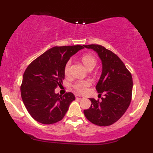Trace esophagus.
Wrapping results in <instances>:
<instances>
[{
  "mask_svg": "<svg viewBox=\"0 0 153 153\" xmlns=\"http://www.w3.org/2000/svg\"><path fill=\"white\" fill-rule=\"evenodd\" d=\"M76 99H82V98H84V97H83V96H79V95H76Z\"/></svg>",
  "mask_w": 153,
  "mask_h": 153,
  "instance_id": "obj_1",
  "label": "esophagus"
}]
</instances>
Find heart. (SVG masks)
<instances>
[{
    "mask_svg": "<svg viewBox=\"0 0 153 153\" xmlns=\"http://www.w3.org/2000/svg\"><path fill=\"white\" fill-rule=\"evenodd\" d=\"M82 61L83 64L87 67L88 69L89 68H93L96 64V59L95 57L93 55L87 53V54H84L82 56ZM71 64V61L68 60L65 64L64 66V74L66 76H68L70 74V67ZM91 85V81L90 79H81V80L77 81L76 83L74 84L73 87L76 91L79 94H85L87 92L88 88Z\"/></svg>",
    "mask_w": 153,
    "mask_h": 153,
    "instance_id": "1",
    "label": "heart"
}]
</instances>
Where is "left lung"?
I'll return each instance as SVG.
<instances>
[{"label": "left lung", "mask_w": 153, "mask_h": 153, "mask_svg": "<svg viewBox=\"0 0 153 153\" xmlns=\"http://www.w3.org/2000/svg\"><path fill=\"white\" fill-rule=\"evenodd\" d=\"M98 53L102 71L96 89L101 100L89 98L92 104L84 110L86 118L98 126H109L124 114L132 100L133 82L130 72L112 51L98 44L84 45Z\"/></svg>", "instance_id": "1"}]
</instances>
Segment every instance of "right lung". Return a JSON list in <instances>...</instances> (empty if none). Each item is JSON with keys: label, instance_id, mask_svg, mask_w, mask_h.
Here are the masks:
<instances>
[{"label": "right lung", "instance_id": "add662e5", "mask_svg": "<svg viewBox=\"0 0 153 153\" xmlns=\"http://www.w3.org/2000/svg\"><path fill=\"white\" fill-rule=\"evenodd\" d=\"M84 46H55L29 64L23 76L21 94L27 111L43 124L55 123L63 119L76 97L71 92L55 93L64 79V66Z\"/></svg>", "mask_w": 153, "mask_h": 153}]
</instances>
